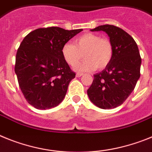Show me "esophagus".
<instances>
[{"label":"esophagus","instance_id":"obj_1","mask_svg":"<svg viewBox=\"0 0 152 152\" xmlns=\"http://www.w3.org/2000/svg\"><path fill=\"white\" fill-rule=\"evenodd\" d=\"M83 73H81V72H77V73H76V77H80V76H83Z\"/></svg>","mask_w":152,"mask_h":152}]
</instances>
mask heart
<instances>
[{"instance_id":"heart-1","label":"heart","mask_w":152,"mask_h":152,"mask_svg":"<svg viewBox=\"0 0 152 152\" xmlns=\"http://www.w3.org/2000/svg\"><path fill=\"white\" fill-rule=\"evenodd\" d=\"M86 60L75 66L82 72L102 69L108 66L113 56V46L110 39L92 33H86L62 47V55L69 65L74 66L83 57Z\"/></svg>"}]
</instances>
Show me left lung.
I'll return each instance as SVG.
<instances>
[{
    "mask_svg": "<svg viewBox=\"0 0 152 152\" xmlns=\"http://www.w3.org/2000/svg\"><path fill=\"white\" fill-rule=\"evenodd\" d=\"M104 31L113 46V56L108 66L96 73L87 94L92 103L103 109L122 105L130 96L140 78L142 59L134 39L113 25H101L91 31Z\"/></svg>",
    "mask_w": 152,
    "mask_h": 152,
    "instance_id": "left-lung-1",
    "label": "left lung"
}]
</instances>
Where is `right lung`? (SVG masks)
<instances>
[{"label":"right lung","mask_w":152,"mask_h":152,"mask_svg":"<svg viewBox=\"0 0 152 152\" xmlns=\"http://www.w3.org/2000/svg\"><path fill=\"white\" fill-rule=\"evenodd\" d=\"M82 30L39 28L21 42L14 70L24 98L34 108L51 109L63 100L76 73L63 59L62 47Z\"/></svg>","instance_id":"1"}]
</instances>
